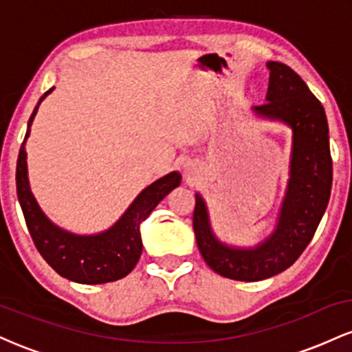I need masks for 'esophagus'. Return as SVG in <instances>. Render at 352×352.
Returning <instances> with one entry per match:
<instances>
[{
	"mask_svg": "<svg viewBox=\"0 0 352 352\" xmlns=\"http://www.w3.org/2000/svg\"><path fill=\"white\" fill-rule=\"evenodd\" d=\"M185 172H187V173H188V175H190V173L197 172V167H195V165H193V164H190V162H187V164H185Z\"/></svg>",
	"mask_w": 352,
	"mask_h": 352,
	"instance_id": "obj_1",
	"label": "esophagus"
}]
</instances>
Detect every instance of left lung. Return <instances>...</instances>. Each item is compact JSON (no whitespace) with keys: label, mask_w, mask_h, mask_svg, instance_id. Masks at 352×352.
<instances>
[{"label":"left lung","mask_w":352,"mask_h":352,"mask_svg":"<svg viewBox=\"0 0 352 352\" xmlns=\"http://www.w3.org/2000/svg\"><path fill=\"white\" fill-rule=\"evenodd\" d=\"M268 102L253 111L281 120L293 131L289 179L276 227L253 248L221 243L213 233L205 200L195 195L193 230L197 245L213 272L236 281H260L285 272L300 258L328 207L333 160L324 109L306 82L286 64L270 60Z\"/></svg>","instance_id":"8db88e82"}]
</instances>
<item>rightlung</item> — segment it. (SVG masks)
Returning <instances> with one entry per match:
<instances>
[{
  "label": "right lung",
  "instance_id": "right-lung-1",
  "mask_svg": "<svg viewBox=\"0 0 352 352\" xmlns=\"http://www.w3.org/2000/svg\"><path fill=\"white\" fill-rule=\"evenodd\" d=\"M52 89L54 87L44 92L28 120L26 137L19 148L16 164V190L24 220L38 252L63 278L82 285L117 281L134 270L142 253L140 223L151 215L159 201L168 195V192L179 187L182 175L179 172H170L144 188L131 207L125 210L124 215L106 232H100L98 235H76L59 228L39 208L30 188L26 164V140L30 137V127L39 104L47 94H51Z\"/></svg>",
  "mask_w": 352,
  "mask_h": 352
}]
</instances>
